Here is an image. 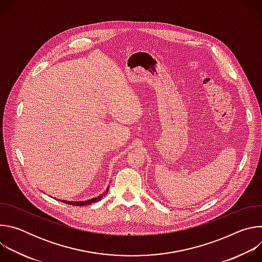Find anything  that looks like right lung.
I'll list each match as a JSON object with an SVG mask.
<instances>
[{"instance_id":"obj_1","label":"right lung","mask_w":262,"mask_h":262,"mask_svg":"<svg viewBox=\"0 0 262 262\" xmlns=\"http://www.w3.org/2000/svg\"><path fill=\"white\" fill-rule=\"evenodd\" d=\"M108 192V188L106 189V191L102 194V195H100V196H98V197H96V198H93V199H91V200H88V201H81V202H76V201H65V200H60V201H62V202H64V203H66V204H69V205H76V206H84V205H90L91 203H95V202H97V201H99V200H101L102 198H103V196H105L106 195V193Z\"/></svg>"}]
</instances>
